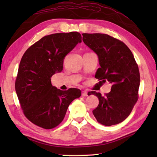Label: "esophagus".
<instances>
[{
  "label": "esophagus",
  "instance_id": "obj_1",
  "mask_svg": "<svg viewBox=\"0 0 157 157\" xmlns=\"http://www.w3.org/2000/svg\"><path fill=\"white\" fill-rule=\"evenodd\" d=\"M88 92H87L86 90H84V91H82V96H84V97H85V96H88Z\"/></svg>",
  "mask_w": 157,
  "mask_h": 157
}]
</instances>
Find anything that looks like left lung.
Segmentation results:
<instances>
[{
  "mask_svg": "<svg viewBox=\"0 0 157 157\" xmlns=\"http://www.w3.org/2000/svg\"><path fill=\"white\" fill-rule=\"evenodd\" d=\"M83 42L98 57L95 78L112 84L111 92L102 96L90 92L98 98L93 115L101 124L116 125L124 121L132 112L138 96L140 77L132 51L123 42L105 34H82Z\"/></svg>",
  "mask_w": 157,
  "mask_h": 157,
  "instance_id": "8db88e82",
  "label": "left lung"
}]
</instances>
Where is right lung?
Segmentation results:
<instances>
[{"instance_id": "obj_1", "label": "right lung", "mask_w": 157, "mask_h": 157, "mask_svg": "<svg viewBox=\"0 0 157 157\" xmlns=\"http://www.w3.org/2000/svg\"><path fill=\"white\" fill-rule=\"evenodd\" d=\"M82 42L79 33L46 36L23 55L15 81V91L23 113L44 129L55 128L65 117L69 105L82 92L78 88L63 91L51 84V78L63 71L65 56Z\"/></svg>"}]
</instances>
